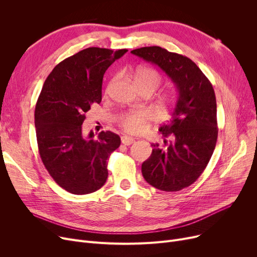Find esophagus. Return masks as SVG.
Wrapping results in <instances>:
<instances>
[{"label": "esophagus", "mask_w": 257, "mask_h": 257, "mask_svg": "<svg viewBox=\"0 0 257 257\" xmlns=\"http://www.w3.org/2000/svg\"><path fill=\"white\" fill-rule=\"evenodd\" d=\"M120 142H121V144L125 145V146H130V145H132L136 141H134V139H132V138H130V137L124 136V137L120 138Z\"/></svg>", "instance_id": "1"}]
</instances>
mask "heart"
<instances>
[{
	"label": "heart",
	"instance_id": "b5f03b06",
	"mask_svg": "<svg viewBox=\"0 0 257 257\" xmlns=\"http://www.w3.org/2000/svg\"><path fill=\"white\" fill-rule=\"evenodd\" d=\"M133 80L140 90H150L151 92L159 85L160 83V75L151 67L141 66L133 72ZM116 81V77H113L107 85V91L111 88ZM171 98L165 96L161 99V103L167 105L170 103ZM149 113L146 110H131L120 113L117 116V123L119 127L128 133H141L146 128L147 121L149 120Z\"/></svg>",
	"mask_w": 257,
	"mask_h": 257
}]
</instances>
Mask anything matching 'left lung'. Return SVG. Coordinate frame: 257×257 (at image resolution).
I'll list each match as a JSON object with an SVG mask.
<instances>
[{
    "label": "left lung",
    "mask_w": 257,
    "mask_h": 257,
    "mask_svg": "<svg viewBox=\"0 0 257 257\" xmlns=\"http://www.w3.org/2000/svg\"><path fill=\"white\" fill-rule=\"evenodd\" d=\"M163 70L177 90L171 117L159 127L164 146L152 144V154L142 165L145 180L165 192L193 184L211 158L218 139L217 101L213 87L197 64L157 46L131 51Z\"/></svg>",
    "instance_id": "obj_1"
}]
</instances>
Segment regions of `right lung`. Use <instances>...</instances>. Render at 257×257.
I'll list each match as a JSON object with an SVG mask.
<instances>
[{
    "instance_id": "obj_1",
    "label": "right lung",
    "mask_w": 257,
    "mask_h": 257,
    "mask_svg": "<svg viewBox=\"0 0 257 257\" xmlns=\"http://www.w3.org/2000/svg\"><path fill=\"white\" fill-rule=\"evenodd\" d=\"M127 51H80L54 67L40 91L34 113L39 155L54 181L69 193L90 194L106 182L108 159L120 139L111 131L87 136L82 124L102 100L106 70Z\"/></svg>"
}]
</instances>
